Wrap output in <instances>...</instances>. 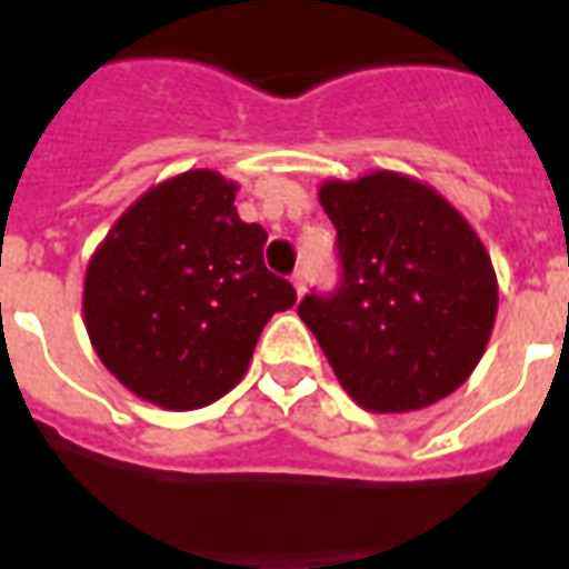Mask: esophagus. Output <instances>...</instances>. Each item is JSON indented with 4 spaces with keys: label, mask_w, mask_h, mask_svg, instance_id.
<instances>
[{
    "label": "esophagus",
    "mask_w": 569,
    "mask_h": 569,
    "mask_svg": "<svg viewBox=\"0 0 569 569\" xmlns=\"http://www.w3.org/2000/svg\"><path fill=\"white\" fill-rule=\"evenodd\" d=\"M293 290H297V297H302L306 293V272H293Z\"/></svg>",
    "instance_id": "34e87169"
}]
</instances>
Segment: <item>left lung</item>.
<instances>
[{"mask_svg": "<svg viewBox=\"0 0 569 569\" xmlns=\"http://www.w3.org/2000/svg\"><path fill=\"white\" fill-rule=\"evenodd\" d=\"M341 288L300 302L341 390L375 413L429 408L477 369L498 315L489 251L450 200L396 170L320 182Z\"/></svg>", "mask_w": 569, "mask_h": 569, "instance_id": "left-lung-1", "label": "left lung"}]
</instances>
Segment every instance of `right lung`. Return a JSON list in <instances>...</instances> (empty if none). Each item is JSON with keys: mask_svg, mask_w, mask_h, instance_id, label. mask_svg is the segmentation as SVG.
<instances>
[{"mask_svg": "<svg viewBox=\"0 0 569 569\" xmlns=\"http://www.w3.org/2000/svg\"><path fill=\"white\" fill-rule=\"evenodd\" d=\"M216 170L143 191L92 251L83 323L98 360L138 399L194 411L237 387L260 332L290 309V281L263 267L267 230L237 216Z\"/></svg>", "mask_w": 569, "mask_h": 569, "instance_id": "right-lung-1", "label": "right lung"}]
</instances>
